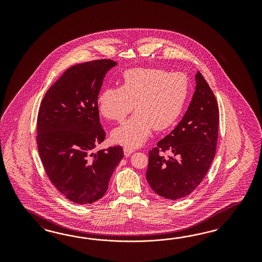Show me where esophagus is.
<instances>
[{
    "mask_svg": "<svg viewBox=\"0 0 262 262\" xmlns=\"http://www.w3.org/2000/svg\"><path fill=\"white\" fill-rule=\"evenodd\" d=\"M123 151H124V155L126 156V157H128V156H130L135 150L134 149H132V148H128V147H125L124 149H123Z\"/></svg>",
    "mask_w": 262,
    "mask_h": 262,
    "instance_id": "obj_1",
    "label": "esophagus"
}]
</instances>
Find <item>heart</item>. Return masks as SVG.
<instances>
[{"label": "heart", "mask_w": 262, "mask_h": 262, "mask_svg": "<svg viewBox=\"0 0 262 262\" xmlns=\"http://www.w3.org/2000/svg\"><path fill=\"white\" fill-rule=\"evenodd\" d=\"M189 94V81L182 72L157 68H134L123 73L121 88L103 89L97 99L99 112L106 119L122 122L112 140L128 148L140 147L152 128L171 127L183 112Z\"/></svg>", "instance_id": "b5f03b06"}]
</instances>
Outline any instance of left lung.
<instances>
[{"label": "left lung", "instance_id": "1", "mask_svg": "<svg viewBox=\"0 0 262 262\" xmlns=\"http://www.w3.org/2000/svg\"><path fill=\"white\" fill-rule=\"evenodd\" d=\"M196 88L183 119L149 151L147 182L158 195L182 199L196 189L214 159L218 138L219 111L212 90L200 72ZM172 151L165 159L160 151Z\"/></svg>", "mask_w": 262, "mask_h": 262}]
</instances>
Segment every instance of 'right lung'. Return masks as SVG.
Instances as JSON below:
<instances>
[{"label": "right lung", "mask_w": 262, "mask_h": 262, "mask_svg": "<svg viewBox=\"0 0 262 262\" xmlns=\"http://www.w3.org/2000/svg\"><path fill=\"white\" fill-rule=\"evenodd\" d=\"M117 62L77 64L49 88L37 116V147L50 181L79 205L92 204L107 190L124 157L121 146L92 152L105 138L97 99L105 74Z\"/></svg>", "instance_id": "obj_1"}]
</instances>
